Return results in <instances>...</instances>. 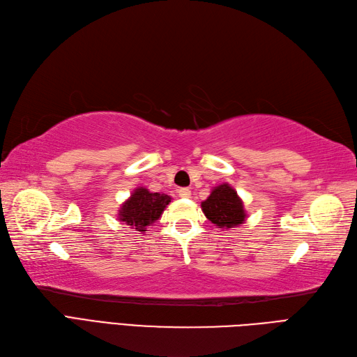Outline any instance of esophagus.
I'll use <instances>...</instances> for the list:
<instances>
[{
	"mask_svg": "<svg viewBox=\"0 0 357 357\" xmlns=\"http://www.w3.org/2000/svg\"><path fill=\"white\" fill-rule=\"evenodd\" d=\"M178 196H180V198H189V196H190V189L189 188H181L178 190Z\"/></svg>",
	"mask_w": 357,
	"mask_h": 357,
	"instance_id": "34e87169",
	"label": "esophagus"
}]
</instances>
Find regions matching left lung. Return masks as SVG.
<instances>
[{"label":"left lung","instance_id":"obj_1","mask_svg":"<svg viewBox=\"0 0 357 357\" xmlns=\"http://www.w3.org/2000/svg\"><path fill=\"white\" fill-rule=\"evenodd\" d=\"M201 206L205 217L220 229L236 227L247 218L242 199L227 183L214 188Z\"/></svg>","mask_w":357,"mask_h":357}]
</instances>
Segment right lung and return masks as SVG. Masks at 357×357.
I'll return each mask as SVG.
<instances>
[{"instance_id":"obj_1","label":"right lung","mask_w":357,"mask_h":357,"mask_svg":"<svg viewBox=\"0 0 357 357\" xmlns=\"http://www.w3.org/2000/svg\"><path fill=\"white\" fill-rule=\"evenodd\" d=\"M171 198L165 193H153L146 188H137L130 198L121 205L118 218L137 231L144 233L146 227L151 226L162 215L165 206Z\"/></svg>"}]
</instances>
